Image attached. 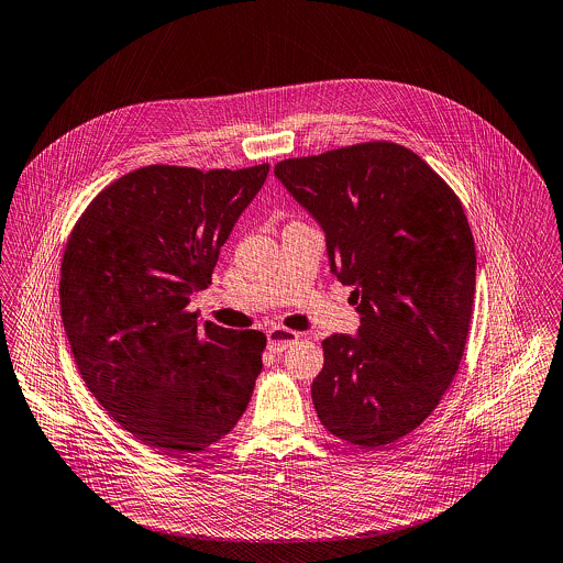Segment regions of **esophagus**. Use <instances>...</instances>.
Returning a JSON list of instances; mask_svg holds the SVG:
<instances>
[{
	"label": "esophagus",
	"instance_id": "34e87169",
	"mask_svg": "<svg viewBox=\"0 0 563 563\" xmlns=\"http://www.w3.org/2000/svg\"><path fill=\"white\" fill-rule=\"evenodd\" d=\"M266 340H268L271 353H284L290 344H295L299 340V333L290 331L286 327H273L266 331Z\"/></svg>",
	"mask_w": 563,
	"mask_h": 563
}]
</instances>
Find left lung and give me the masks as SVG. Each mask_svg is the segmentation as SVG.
Instances as JSON below:
<instances>
[{"label": "left lung", "mask_w": 563, "mask_h": 563, "mask_svg": "<svg viewBox=\"0 0 563 563\" xmlns=\"http://www.w3.org/2000/svg\"><path fill=\"white\" fill-rule=\"evenodd\" d=\"M275 176L318 219L331 271L353 286L358 338L322 342L320 423L365 450L407 437L450 389L468 335L475 243L454 189L394 142L286 158Z\"/></svg>", "instance_id": "1"}]
</instances>
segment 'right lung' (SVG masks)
<instances>
[{
  "instance_id": "right-lung-1",
  "label": "right lung",
  "mask_w": 563,
  "mask_h": 563,
  "mask_svg": "<svg viewBox=\"0 0 563 563\" xmlns=\"http://www.w3.org/2000/svg\"><path fill=\"white\" fill-rule=\"evenodd\" d=\"M266 174L268 163L140 167L104 187L68 236L59 309L75 363L102 409L165 454L202 452L250 405L266 335L200 324L187 306Z\"/></svg>"
}]
</instances>
